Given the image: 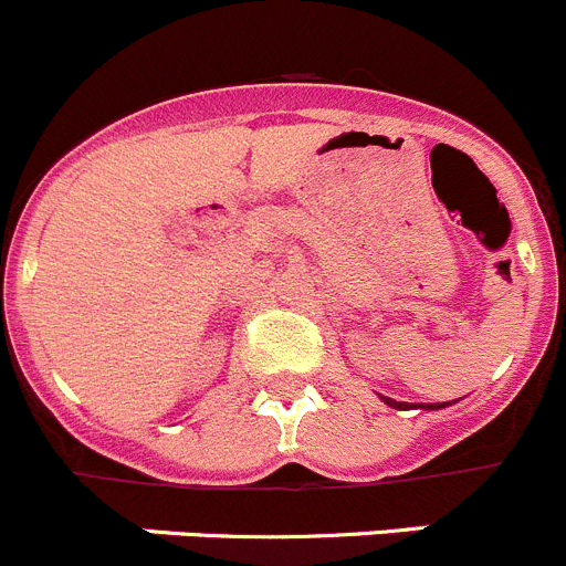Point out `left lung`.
<instances>
[{
  "label": "left lung",
  "mask_w": 566,
  "mask_h": 566,
  "mask_svg": "<svg viewBox=\"0 0 566 566\" xmlns=\"http://www.w3.org/2000/svg\"><path fill=\"white\" fill-rule=\"evenodd\" d=\"M385 399V405H390V408H396V410H408L410 405H405V402H396V399H388V396H382ZM419 408H427V410H438V408H443V405H419Z\"/></svg>",
  "instance_id": "obj_1"
}]
</instances>
